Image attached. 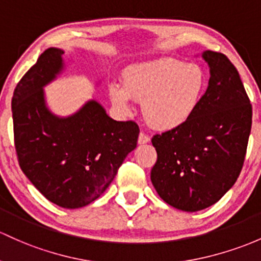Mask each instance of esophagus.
<instances>
[{"instance_id":"1","label":"esophagus","mask_w":261,"mask_h":261,"mask_svg":"<svg viewBox=\"0 0 261 261\" xmlns=\"http://www.w3.org/2000/svg\"><path fill=\"white\" fill-rule=\"evenodd\" d=\"M149 142H150V138L147 136V134L139 133V137H138L139 144H147V143H149Z\"/></svg>"}]
</instances>
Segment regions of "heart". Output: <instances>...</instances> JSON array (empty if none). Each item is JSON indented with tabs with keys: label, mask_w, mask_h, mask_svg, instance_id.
Listing matches in <instances>:
<instances>
[{
	"label": "heart",
	"mask_w": 261,
	"mask_h": 261,
	"mask_svg": "<svg viewBox=\"0 0 261 261\" xmlns=\"http://www.w3.org/2000/svg\"><path fill=\"white\" fill-rule=\"evenodd\" d=\"M208 87V74L200 64L175 58H159L128 67L123 85L112 83L109 97L122 112L130 108V98L142 102L150 127L170 130L194 116Z\"/></svg>",
	"instance_id": "heart-1"
}]
</instances>
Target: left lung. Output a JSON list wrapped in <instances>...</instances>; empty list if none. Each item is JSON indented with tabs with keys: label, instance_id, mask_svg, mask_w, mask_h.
<instances>
[{
	"label": "left lung",
	"instance_id": "8db88e82",
	"mask_svg": "<svg viewBox=\"0 0 261 261\" xmlns=\"http://www.w3.org/2000/svg\"><path fill=\"white\" fill-rule=\"evenodd\" d=\"M201 57L210 78L197 112L152 138L158 158L150 180L165 203L183 212L208 208L234 186L251 130L253 108L234 64L223 53Z\"/></svg>",
	"mask_w": 261,
	"mask_h": 261
}]
</instances>
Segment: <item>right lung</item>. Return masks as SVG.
<instances>
[{"mask_svg": "<svg viewBox=\"0 0 261 261\" xmlns=\"http://www.w3.org/2000/svg\"><path fill=\"white\" fill-rule=\"evenodd\" d=\"M63 51L46 49L16 86L12 97L19 167L43 197L66 209L88 205L105 193L137 147L136 122H117L97 100L69 117L49 111L43 87L63 69Z\"/></svg>", "mask_w": 261, "mask_h": 261, "instance_id": "1", "label": "right lung"}]
</instances>
